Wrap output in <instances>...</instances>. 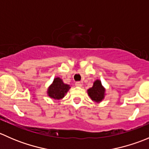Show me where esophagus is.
<instances>
[{"instance_id": "obj_1", "label": "esophagus", "mask_w": 149, "mask_h": 149, "mask_svg": "<svg viewBox=\"0 0 149 149\" xmlns=\"http://www.w3.org/2000/svg\"><path fill=\"white\" fill-rule=\"evenodd\" d=\"M76 86H79V87H81L82 86V84H81V82H80V81H77V82H76Z\"/></svg>"}]
</instances>
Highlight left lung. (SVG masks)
<instances>
[{
    "label": "left lung",
    "mask_w": 149,
    "mask_h": 149,
    "mask_svg": "<svg viewBox=\"0 0 149 149\" xmlns=\"http://www.w3.org/2000/svg\"><path fill=\"white\" fill-rule=\"evenodd\" d=\"M87 92L92 101L100 102L104 98L105 88L102 85L101 81L100 80H97L94 82L93 86L87 90Z\"/></svg>",
    "instance_id": "8db88e82"
}]
</instances>
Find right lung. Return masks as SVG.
<instances>
[{"mask_svg": "<svg viewBox=\"0 0 149 149\" xmlns=\"http://www.w3.org/2000/svg\"><path fill=\"white\" fill-rule=\"evenodd\" d=\"M70 88V86L64 84L61 78L57 77L48 88L47 94L54 100H61L63 98Z\"/></svg>", "mask_w": 149, "mask_h": 149, "instance_id": "add662e5", "label": "right lung"}]
</instances>
